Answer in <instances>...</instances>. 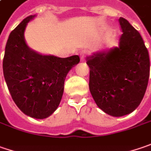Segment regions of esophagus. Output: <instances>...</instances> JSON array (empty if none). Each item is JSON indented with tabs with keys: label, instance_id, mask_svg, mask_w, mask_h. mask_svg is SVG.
I'll use <instances>...</instances> for the list:
<instances>
[{
	"label": "esophagus",
	"instance_id": "obj_1",
	"mask_svg": "<svg viewBox=\"0 0 151 151\" xmlns=\"http://www.w3.org/2000/svg\"><path fill=\"white\" fill-rule=\"evenodd\" d=\"M87 52L86 51H81L80 52V57H81V61H84L85 60V58L87 57Z\"/></svg>",
	"mask_w": 151,
	"mask_h": 151
}]
</instances>
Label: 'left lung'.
I'll return each mask as SVG.
<instances>
[{"label": "left lung", "instance_id": "left-lung-1", "mask_svg": "<svg viewBox=\"0 0 151 151\" xmlns=\"http://www.w3.org/2000/svg\"><path fill=\"white\" fill-rule=\"evenodd\" d=\"M119 47L87 58L89 89L99 108L112 116L130 114L142 101L150 76L149 52L130 23L119 19Z\"/></svg>", "mask_w": 151, "mask_h": 151}]
</instances>
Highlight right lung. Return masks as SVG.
<instances>
[{
    "instance_id": "right-lung-1",
    "label": "right lung",
    "mask_w": 151,
    "mask_h": 151,
    "mask_svg": "<svg viewBox=\"0 0 151 151\" xmlns=\"http://www.w3.org/2000/svg\"><path fill=\"white\" fill-rule=\"evenodd\" d=\"M34 17H27L9 35L2 67L8 90L19 109L29 116L44 119L59 105L65 77L80 58L42 55L30 49L24 33Z\"/></svg>"
}]
</instances>
